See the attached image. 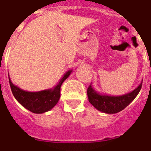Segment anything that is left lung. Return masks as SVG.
<instances>
[{"instance_id": "8db88e82", "label": "left lung", "mask_w": 151, "mask_h": 151, "mask_svg": "<svg viewBox=\"0 0 151 151\" xmlns=\"http://www.w3.org/2000/svg\"><path fill=\"white\" fill-rule=\"evenodd\" d=\"M142 86V82L133 91L122 96H109L99 93L91 84L87 89L89 102L97 110L104 113L114 114L127 107L134 99Z\"/></svg>"}]
</instances>
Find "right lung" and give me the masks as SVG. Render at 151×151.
<instances>
[{"mask_svg": "<svg viewBox=\"0 0 151 151\" xmlns=\"http://www.w3.org/2000/svg\"><path fill=\"white\" fill-rule=\"evenodd\" d=\"M72 70L67 71L54 88L38 92L25 91L11 82L9 77L10 88L15 99L24 108L30 112L36 114H42L52 109L58 103L61 94V86L63 82L71 74Z\"/></svg>", "mask_w": 151, "mask_h": 151, "instance_id": "right-lung-1", "label": "right lung"}]
</instances>
